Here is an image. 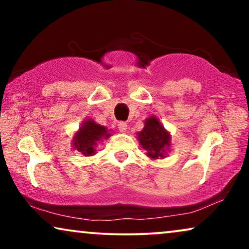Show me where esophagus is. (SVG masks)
Segmentation results:
<instances>
[{
	"mask_svg": "<svg viewBox=\"0 0 249 249\" xmlns=\"http://www.w3.org/2000/svg\"><path fill=\"white\" fill-rule=\"evenodd\" d=\"M118 128L121 132H125V131H127V129H128V124L124 121H120V122H119V124H118Z\"/></svg>",
	"mask_w": 249,
	"mask_h": 249,
	"instance_id": "obj_1",
	"label": "esophagus"
}]
</instances>
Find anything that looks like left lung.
Returning a JSON list of instances; mask_svg holds the SVG:
<instances>
[{
  "instance_id": "obj_1",
  "label": "left lung",
  "mask_w": 249,
  "mask_h": 249,
  "mask_svg": "<svg viewBox=\"0 0 249 249\" xmlns=\"http://www.w3.org/2000/svg\"><path fill=\"white\" fill-rule=\"evenodd\" d=\"M144 124L142 130L138 132V141L146 151V155L153 160L165 158L171 136L154 115L146 119Z\"/></svg>"
}]
</instances>
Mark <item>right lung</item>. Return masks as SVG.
Here are the masks:
<instances>
[{
	"label": "right lung",
	"mask_w": 249,
	"mask_h": 249,
	"mask_svg": "<svg viewBox=\"0 0 249 249\" xmlns=\"http://www.w3.org/2000/svg\"><path fill=\"white\" fill-rule=\"evenodd\" d=\"M107 127L97 124L91 119H87L81 124L79 130L73 136L72 146L74 149L85 156H91L96 153V146L103 139H107L111 134Z\"/></svg>",
	"instance_id": "add662e5"
}]
</instances>
